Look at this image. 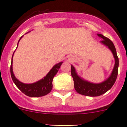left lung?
<instances>
[{
    "instance_id": "8db88e82",
    "label": "left lung",
    "mask_w": 127,
    "mask_h": 127,
    "mask_svg": "<svg viewBox=\"0 0 127 127\" xmlns=\"http://www.w3.org/2000/svg\"><path fill=\"white\" fill-rule=\"evenodd\" d=\"M97 35L100 37L102 38L103 40L101 41V42L109 48L115 58V65H114V69H113L112 74L110 77L107 80L102 82V83H91L81 79L76 74V70L73 66H71V76L73 78L75 90L78 94L86 95V96H90V97L100 96V95L105 94V92H107V91L111 89L112 86H113L116 81L118 76L119 60L114 44L109 38L104 36L103 35L100 34V33Z\"/></svg>"
}]
</instances>
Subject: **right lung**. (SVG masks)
I'll list each match as a JSON object with an SVG mask.
<instances>
[{"mask_svg": "<svg viewBox=\"0 0 127 127\" xmlns=\"http://www.w3.org/2000/svg\"><path fill=\"white\" fill-rule=\"evenodd\" d=\"M21 38H20V39H21ZM12 62H13V58H12L10 70H11V76L13 82L14 83L16 86L22 91V93H23L25 95L31 97H42L44 95H47L51 92L53 88V79L55 75L57 73L58 69H60V66L63 63L60 62L58 63V64L55 65L51 69V70L49 72V73L41 80L32 84H24L22 82L19 81L14 76L13 72Z\"/></svg>", "mask_w": 127, "mask_h": 127, "instance_id": "1", "label": "right lung"}]
</instances>
